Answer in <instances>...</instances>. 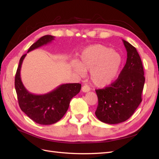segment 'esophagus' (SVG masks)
Wrapping results in <instances>:
<instances>
[{"label":"esophagus","instance_id":"34e87169","mask_svg":"<svg viewBox=\"0 0 159 159\" xmlns=\"http://www.w3.org/2000/svg\"><path fill=\"white\" fill-rule=\"evenodd\" d=\"M82 92H88L89 91H90V88L89 87L87 86V85H83V87H82Z\"/></svg>","mask_w":159,"mask_h":159}]
</instances>
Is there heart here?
<instances>
[{"label": "heart", "instance_id": "heart-1", "mask_svg": "<svg viewBox=\"0 0 159 159\" xmlns=\"http://www.w3.org/2000/svg\"><path fill=\"white\" fill-rule=\"evenodd\" d=\"M121 64L118 52L102 44H93L81 52L79 63L73 62L74 70L80 76L90 71V79L94 85L104 87L116 79Z\"/></svg>", "mask_w": 159, "mask_h": 159}]
</instances>
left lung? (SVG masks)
<instances>
[{
	"instance_id": "left-lung-1",
	"label": "left lung",
	"mask_w": 159,
	"mask_h": 159,
	"mask_svg": "<svg viewBox=\"0 0 159 159\" xmlns=\"http://www.w3.org/2000/svg\"><path fill=\"white\" fill-rule=\"evenodd\" d=\"M127 59L118 79L104 89H96L98 119L109 124H119L130 118L142 101L145 77L142 62L137 49L122 39Z\"/></svg>"
}]
</instances>
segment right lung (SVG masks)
Returning <instances> with one entry per match:
<instances>
[{
  "label": "right lung",
  "instance_id": "1",
  "mask_svg": "<svg viewBox=\"0 0 159 159\" xmlns=\"http://www.w3.org/2000/svg\"><path fill=\"white\" fill-rule=\"evenodd\" d=\"M55 37L47 35L40 38L28 50L36 48L51 43ZM26 54L20 59L15 77V88L20 109L35 122L42 125H50L57 122L68 109L71 99L79 93L80 83L62 84L56 89L42 95L30 93L25 88L20 77V70Z\"/></svg>",
  "mask_w": 159,
  "mask_h": 159
}]
</instances>
